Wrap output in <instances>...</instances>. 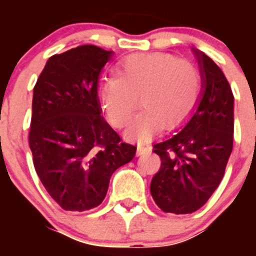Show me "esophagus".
<instances>
[{"label": "esophagus", "instance_id": "esophagus-1", "mask_svg": "<svg viewBox=\"0 0 256 256\" xmlns=\"http://www.w3.org/2000/svg\"><path fill=\"white\" fill-rule=\"evenodd\" d=\"M151 148L150 146H146L144 144H142V142H138V144H137V155H144V154H148L150 152Z\"/></svg>", "mask_w": 256, "mask_h": 256}]
</instances>
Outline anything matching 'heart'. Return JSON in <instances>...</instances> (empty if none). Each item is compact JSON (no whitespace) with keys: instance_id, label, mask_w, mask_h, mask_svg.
<instances>
[{"instance_id":"1","label":"heart","mask_w":256,"mask_h":256,"mask_svg":"<svg viewBox=\"0 0 256 256\" xmlns=\"http://www.w3.org/2000/svg\"><path fill=\"white\" fill-rule=\"evenodd\" d=\"M202 76L194 62L169 54L128 56L101 84V98L108 120L116 128L126 126L141 104L144 106L128 134L148 138L156 130H176L198 108Z\"/></svg>"}]
</instances>
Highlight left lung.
<instances>
[{
    "label": "left lung",
    "mask_w": 256,
    "mask_h": 256,
    "mask_svg": "<svg viewBox=\"0 0 256 256\" xmlns=\"http://www.w3.org/2000/svg\"><path fill=\"white\" fill-rule=\"evenodd\" d=\"M204 76L198 110L182 130L154 144L162 160L150 192L164 212L191 214L218 188L234 148V94L220 68L196 51Z\"/></svg>",
    "instance_id": "obj_1"
}]
</instances>
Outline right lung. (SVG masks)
<instances>
[{
	"instance_id": "obj_1",
	"label": "right lung",
	"mask_w": 256,
	"mask_h": 256,
	"mask_svg": "<svg viewBox=\"0 0 256 256\" xmlns=\"http://www.w3.org/2000/svg\"><path fill=\"white\" fill-rule=\"evenodd\" d=\"M112 51L94 44L48 58L33 90L29 146L48 195L64 210L98 206L112 174L137 148L101 116L97 83Z\"/></svg>"
}]
</instances>
